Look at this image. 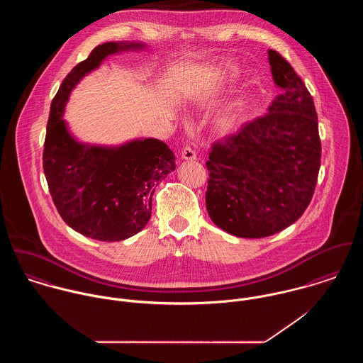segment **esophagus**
<instances>
[{
  "label": "esophagus",
  "instance_id": "esophagus-1",
  "mask_svg": "<svg viewBox=\"0 0 363 363\" xmlns=\"http://www.w3.org/2000/svg\"><path fill=\"white\" fill-rule=\"evenodd\" d=\"M182 159H184V160H196L197 159V154L190 147H184L183 151H182Z\"/></svg>",
  "mask_w": 363,
  "mask_h": 363
}]
</instances>
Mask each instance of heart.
<instances>
[{"label": "heart", "mask_w": 363, "mask_h": 363, "mask_svg": "<svg viewBox=\"0 0 363 363\" xmlns=\"http://www.w3.org/2000/svg\"><path fill=\"white\" fill-rule=\"evenodd\" d=\"M250 104H252L250 99L245 98L226 106L218 116V120H216L218 130L225 135L236 133L246 123L250 113Z\"/></svg>", "instance_id": "heart-1"}]
</instances>
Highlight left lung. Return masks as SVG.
Instances as JSON below:
<instances>
[{
    "instance_id": "1",
    "label": "left lung",
    "mask_w": 363,
    "mask_h": 363,
    "mask_svg": "<svg viewBox=\"0 0 363 363\" xmlns=\"http://www.w3.org/2000/svg\"><path fill=\"white\" fill-rule=\"evenodd\" d=\"M282 94L268 113L212 147L206 204L222 230L245 239L278 233L311 204L321 145L313 98L291 64L268 50Z\"/></svg>"
}]
</instances>
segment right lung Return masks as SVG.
Here are the masks:
<instances>
[{
    "mask_svg": "<svg viewBox=\"0 0 363 363\" xmlns=\"http://www.w3.org/2000/svg\"><path fill=\"white\" fill-rule=\"evenodd\" d=\"M145 48L141 42H107L95 48L71 69L52 99L43 152L46 180L64 222L91 239L120 242L143 230L159 182L176 169V157L163 141L89 144L79 141L62 117L71 92L108 55Z\"/></svg>",
    "mask_w": 363,
    "mask_h": 363,
    "instance_id": "obj_1",
    "label": "right lung"
}]
</instances>
